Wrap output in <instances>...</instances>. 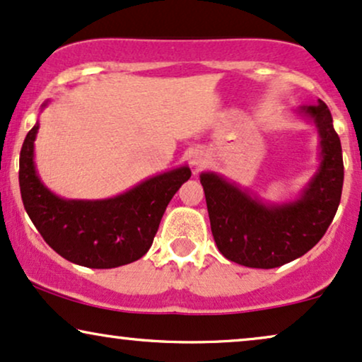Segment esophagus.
Returning a JSON list of instances; mask_svg holds the SVG:
<instances>
[{"label":"esophagus","instance_id":"esophagus-1","mask_svg":"<svg viewBox=\"0 0 362 362\" xmlns=\"http://www.w3.org/2000/svg\"><path fill=\"white\" fill-rule=\"evenodd\" d=\"M204 163H206V156L203 153H194L191 156V164H193L194 169H199L202 166H204Z\"/></svg>","mask_w":362,"mask_h":362}]
</instances>
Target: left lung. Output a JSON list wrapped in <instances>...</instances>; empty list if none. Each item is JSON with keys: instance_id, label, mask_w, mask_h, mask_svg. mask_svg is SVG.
<instances>
[{"instance_id": "obj_1", "label": "left lung", "mask_w": 362, "mask_h": 362, "mask_svg": "<svg viewBox=\"0 0 362 362\" xmlns=\"http://www.w3.org/2000/svg\"><path fill=\"white\" fill-rule=\"evenodd\" d=\"M297 114L317 129L319 166L290 199L267 202L221 174H199L211 233L221 255L252 269H275L319 243L341 203L344 163L332 115L322 100Z\"/></svg>"}]
</instances>
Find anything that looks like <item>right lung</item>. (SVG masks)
I'll return each mask as SVG.
<instances>
[{"label":"right lung","mask_w":362,"mask_h":362,"mask_svg":"<svg viewBox=\"0 0 362 362\" xmlns=\"http://www.w3.org/2000/svg\"><path fill=\"white\" fill-rule=\"evenodd\" d=\"M38 129L37 120L21 147L20 189L45 242L65 260L88 269H115L144 257L169 202L191 177L188 164L147 177L112 198L66 199L47 188L37 171Z\"/></svg>","instance_id":"right-lung-1"}]
</instances>
